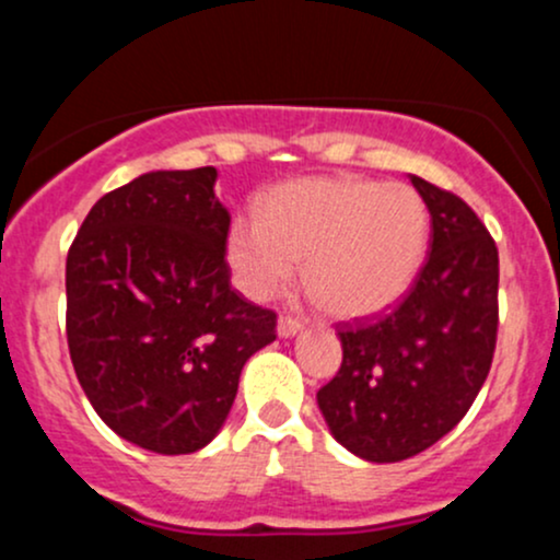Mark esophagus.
Returning a JSON list of instances; mask_svg holds the SVG:
<instances>
[{
	"mask_svg": "<svg viewBox=\"0 0 560 560\" xmlns=\"http://www.w3.org/2000/svg\"><path fill=\"white\" fill-rule=\"evenodd\" d=\"M302 331V320L292 316L279 318V337H294V334Z\"/></svg>",
	"mask_w": 560,
	"mask_h": 560,
	"instance_id": "obj_1",
	"label": "esophagus"
}]
</instances>
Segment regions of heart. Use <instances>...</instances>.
I'll return each instance as SVG.
<instances>
[{"label": "heart", "instance_id": "heart-1", "mask_svg": "<svg viewBox=\"0 0 560 560\" xmlns=\"http://www.w3.org/2000/svg\"><path fill=\"white\" fill-rule=\"evenodd\" d=\"M429 213L416 189L371 178H298L258 199V223L234 221L226 258L236 287L266 300L302 281L339 318L387 311L419 273Z\"/></svg>", "mask_w": 560, "mask_h": 560}]
</instances>
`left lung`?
<instances>
[{"label":"left lung","mask_w":560,"mask_h":560,"mask_svg":"<svg viewBox=\"0 0 560 560\" xmlns=\"http://www.w3.org/2000/svg\"><path fill=\"white\" fill-rule=\"evenodd\" d=\"M432 244L413 287L382 318L339 326L342 365L316 400L334 440L371 464L413 458L477 400L498 342V247L453 191L410 176Z\"/></svg>","instance_id":"obj_1"}]
</instances>
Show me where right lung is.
I'll return each instance as SVG.
<instances>
[{
  "mask_svg": "<svg viewBox=\"0 0 560 560\" xmlns=\"http://www.w3.org/2000/svg\"><path fill=\"white\" fill-rule=\"evenodd\" d=\"M218 171H152L96 199L66 262L68 350L96 416L186 455L221 432L276 313L231 289Z\"/></svg>",
  "mask_w": 560,
  "mask_h": 560,
  "instance_id": "right-lung-1",
  "label": "right lung"
}]
</instances>
